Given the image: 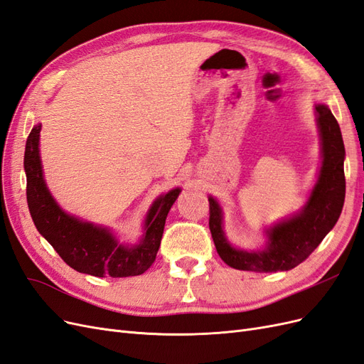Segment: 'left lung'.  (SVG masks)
Wrapping results in <instances>:
<instances>
[{"label":"left lung","instance_id":"8db88e82","mask_svg":"<svg viewBox=\"0 0 364 364\" xmlns=\"http://www.w3.org/2000/svg\"><path fill=\"white\" fill-rule=\"evenodd\" d=\"M314 114L322 158L317 182L299 211L264 229L266 243L262 247L246 250L230 243L223 230V209L213 196L208 197L209 229L218 255L228 266L258 273L291 270L310 257L337 223L346 190L343 138L326 105L316 103Z\"/></svg>","mask_w":364,"mask_h":364}]
</instances>
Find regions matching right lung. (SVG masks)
<instances>
[{
  "instance_id": "right-lung-1",
  "label": "right lung",
  "mask_w": 364,
  "mask_h": 364,
  "mask_svg": "<svg viewBox=\"0 0 364 364\" xmlns=\"http://www.w3.org/2000/svg\"><path fill=\"white\" fill-rule=\"evenodd\" d=\"M41 123L31 129L26 142L24 170L27 176V203L39 234L74 270L105 278H127L144 273L161 246L165 218L178 199L181 188L161 194L147 211L142 237L136 245H124L111 228L65 213L54 200L43 179L39 153Z\"/></svg>"
}]
</instances>
